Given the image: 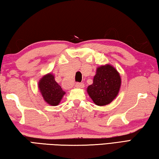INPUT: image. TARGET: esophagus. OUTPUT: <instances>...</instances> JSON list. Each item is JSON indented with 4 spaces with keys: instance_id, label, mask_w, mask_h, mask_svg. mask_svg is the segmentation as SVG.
I'll return each mask as SVG.
<instances>
[{
    "instance_id": "obj_1",
    "label": "esophagus",
    "mask_w": 159,
    "mask_h": 159,
    "mask_svg": "<svg viewBox=\"0 0 159 159\" xmlns=\"http://www.w3.org/2000/svg\"><path fill=\"white\" fill-rule=\"evenodd\" d=\"M75 86H76V88H82L84 87V84L82 83H76Z\"/></svg>"
}]
</instances>
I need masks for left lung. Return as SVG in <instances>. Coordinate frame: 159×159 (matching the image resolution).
Listing matches in <instances>:
<instances>
[{"label":"left lung","mask_w":159,"mask_h":159,"mask_svg":"<svg viewBox=\"0 0 159 159\" xmlns=\"http://www.w3.org/2000/svg\"><path fill=\"white\" fill-rule=\"evenodd\" d=\"M120 84L121 79L117 70L107 64L97 69L93 83L88 86L87 92L97 105H107L116 98Z\"/></svg>","instance_id":"left-lung-1"}]
</instances>
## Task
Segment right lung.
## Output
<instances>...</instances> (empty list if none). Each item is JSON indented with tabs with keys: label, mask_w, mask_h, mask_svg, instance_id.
Listing matches in <instances>:
<instances>
[{
	"label": "right lung",
	"mask_w": 159,
	"mask_h": 159,
	"mask_svg": "<svg viewBox=\"0 0 159 159\" xmlns=\"http://www.w3.org/2000/svg\"><path fill=\"white\" fill-rule=\"evenodd\" d=\"M39 88L44 100L51 106L58 105L65 94L51 73L45 75L39 80Z\"/></svg>",
	"instance_id": "add662e5"
}]
</instances>
